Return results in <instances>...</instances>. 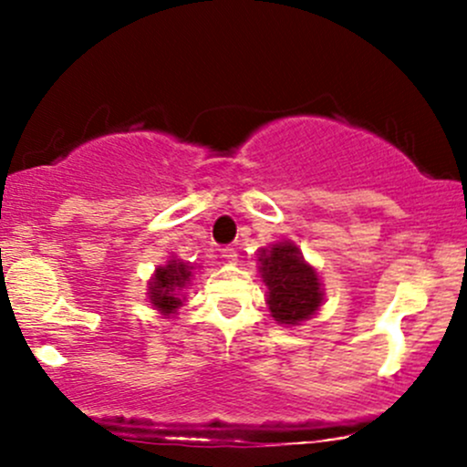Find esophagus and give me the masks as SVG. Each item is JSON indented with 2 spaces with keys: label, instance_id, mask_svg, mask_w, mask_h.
<instances>
[{
  "label": "esophagus",
  "instance_id": "obj_1",
  "mask_svg": "<svg viewBox=\"0 0 467 467\" xmlns=\"http://www.w3.org/2000/svg\"><path fill=\"white\" fill-rule=\"evenodd\" d=\"M221 253H223V260H225V262H237V248L225 246Z\"/></svg>",
  "mask_w": 467,
  "mask_h": 467
}]
</instances>
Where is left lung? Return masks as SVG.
<instances>
[{"label":"left lung","mask_w":467,"mask_h":467,"mask_svg":"<svg viewBox=\"0 0 467 467\" xmlns=\"http://www.w3.org/2000/svg\"><path fill=\"white\" fill-rule=\"evenodd\" d=\"M262 277L268 286V309L277 323L307 321L321 307L323 291L317 271L300 257L291 244H277L264 251Z\"/></svg>","instance_id":"8db88e82"}]
</instances>
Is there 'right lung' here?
<instances>
[{"label":"right lung","mask_w":467,"mask_h":467,"mask_svg":"<svg viewBox=\"0 0 467 467\" xmlns=\"http://www.w3.org/2000/svg\"><path fill=\"white\" fill-rule=\"evenodd\" d=\"M192 271L187 264L171 260L167 266H160L155 271L153 282L149 286L150 303L160 309L162 314H173L182 305V300L178 298V291L187 285Z\"/></svg>","instance_id":"1"}]
</instances>
